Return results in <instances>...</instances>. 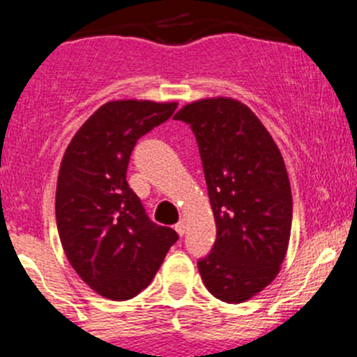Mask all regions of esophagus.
<instances>
[{
	"mask_svg": "<svg viewBox=\"0 0 357 357\" xmlns=\"http://www.w3.org/2000/svg\"><path fill=\"white\" fill-rule=\"evenodd\" d=\"M174 229H176V231H178V235H179V236H183V235H185V231H186L185 221H183V219H181V221H179L178 225L174 226Z\"/></svg>",
	"mask_w": 357,
	"mask_h": 357,
	"instance_id": "1",
	"label": "esophagus"
}]
</instances>
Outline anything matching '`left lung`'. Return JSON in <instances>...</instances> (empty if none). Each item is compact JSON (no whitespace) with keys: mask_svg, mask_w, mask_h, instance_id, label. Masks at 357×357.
Here are the masks:
<instances>
[{"mask_svg":"<svg viewBox=\"0 0 357 357\" xmlns=\"http://www.w3.org/2000/svg\"><path fill=\"white\" fill-rule=\"evenodd\" d=\"M190 124L215 219V242L199 261L204 285L228 304L276 278L291 228V192L275 139L243 103L208 98L174 115Z\"/></svg>","mask_w":357,"mask_h":357,"instance_id":"8db88e82","label":"left lung"}]
</instances>
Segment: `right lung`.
Wrapping results in <instances>:
<instances>
[{
    "label": "right lung",
    "instance_id": "1",
    "mask_svg": "<svg viewBox=\"0 0 357 357\" xmlns=\"http://www.w3.org/2000/svg\"><path fill=\"white\" fill-rule=\"evenodd\" d=\"M178 103L117 100L100 107L68 143L56 181L60 242L81 280L110 301L150 285L178 233L146 215L126 181L138 139Z\"/></svg>",
    "mask_w": 357,
    "mask_h": 357
}]
</instances>
